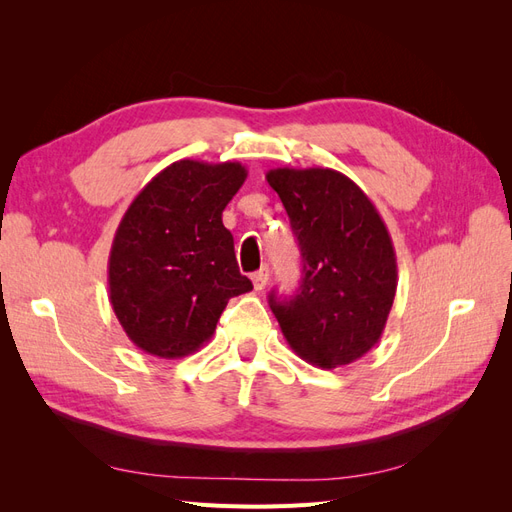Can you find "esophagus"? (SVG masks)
Here are the masks:
<instances>
[{
    "label": "esophagus",
    "instance_id": "obj_1",
    "mask_svg": "<svg viewBox=\"0 0 512 512\" xmlns=\"http://www.w3.org/2000/svg\"><path fill=\"white\" fill-rule=\"evenodd\" d=\"M267 282H269V269L267 267H262L260 271H256L254 275H252V284H254V288L256 290H262L267 286Z\"/></svg>",
    "mask_w": 512,
    "mask_h": 512
}]
</instances>
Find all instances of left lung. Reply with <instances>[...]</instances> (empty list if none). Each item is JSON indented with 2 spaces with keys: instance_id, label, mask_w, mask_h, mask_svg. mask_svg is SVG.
<instances>
[{
  "instance_id": "left-lung-1",
  "label": "left lung",
  "mask_w": 512,
  "mask_h": 512,
  "mask_svg": "<svg viewBox=\"0 0 512 512\" xmlns=\"http://www.w3.org/2000/svg\"><path fill=\"white\" fill-rule=\"evenodd\" d=\"M297 237L303 277L288 301L269 305L290 348L322 369L354 363L378 344L397 290L389 230L367 194L333 168H273Z\"/></svg>"
}]
</instances>
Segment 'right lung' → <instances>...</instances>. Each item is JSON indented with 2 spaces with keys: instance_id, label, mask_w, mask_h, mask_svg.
<instances>
[{
  "instance_id": "1",
  "label": "right lung",
  "mask_w": 512,
  "mask_h": 512,
  "mask_svg": "<svg viewBox=\"0 0 512 512\" xmlns=\"http://www.w3.org/2000/svg\"><path fill=\"white\" fill-rule=\"evenodd\" d=\"M245 177L239 162L179 160L123 213L108 256V299L136 348L188 356L209 342L228 299L252 290L222 224Z\"/></svg>"
}]
</instances>
